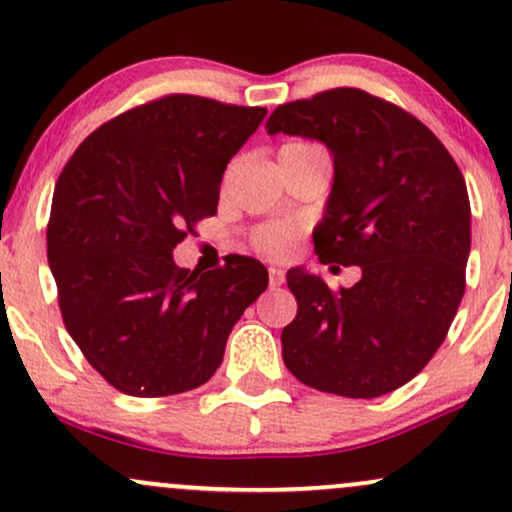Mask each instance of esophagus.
<instances>
[{"label":"esophagus","instance_id":"1","mask_svg":"<svg viewBox=\"0 0 512 512\" xmlns=\"http://www.w3.org/2000/svg\"><path fill=\"white\" fill-rule=\"evenodd\" d=\"M284 279H286L284 269H281V267H269V286H272V289H276V286L284 284Z\"/></svg>","mask_w":512,"mask_h":512}]
</instances>
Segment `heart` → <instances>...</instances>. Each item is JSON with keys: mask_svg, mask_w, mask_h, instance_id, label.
Segmentation results:
<instances>
[{"mask_svg": "<svg viewBox=\"0 0 512 512\" xmlns=\"http://www.w3.org/2000/svg\"><path fill=\"white\" fill-rule=\"evenodd\" d=\"M301 238V228L291 221L262 223L252 231V245L269 257H286Z\"/></svg>", "mask_w": 512, "mask_h": 512, "instance_id": "obj_1", "label": "heart"}]
</instances>
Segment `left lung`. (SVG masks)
<instances>
[{
    "instance_id": "obj_1",
    "label": "left lung",
    "mask_w": 512,
    "mask_h": 512,
    "mask_svg": "<svg viewBox=\"0 0 512 512\" xmlns=\"http://www.w3.org/2000/svg\"><path fill=\"white\" fill-rule=\"evenodd\" d=\"M267 132L332 151L315 255L361 267L337 291L301 267L286 274L298 301L281 332L286 368L330 395H387L426 368L464 296L472 211L460 168L424 122L361 88L279 105Z\"/></svg>"
}]
</instances>
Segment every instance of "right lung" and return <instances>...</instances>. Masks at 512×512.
I'll return each instance as SVG.
<instances>
[{
	"label": "right lung",
	"mask_w": 512,
	"mask_h": 512,
	"mask_svg": "<svg viewBox=\"0 0 512 512\" xmlns=\"http://www.w3.org/2000/svg\"><path fill=\"white\" fill-rule=\"evenodd\" d=\"M267 108L170 93L91 132L57 178L48 262L62 320L115 390L168 397L204 385L228 334L267 289V269L233 255L211 272L173 250L216 214L223 170Z\"/></svg>",
	"instance_id": "right-lung-1"
}]
</instances>
